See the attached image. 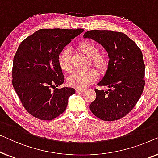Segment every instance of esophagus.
Instances as JSON below:
<instances>
[{
    "instance_id": "34e87169",
    "label": "esophagus",
    "mask_w": 158,
    "mask_h": 158,
    "mask_svg": "<svg viewBox=\"0 0 158 158\" xmlns=\"http://www.w3.org/2000/svg\"><path fill=\"white\" fill-rule=\"evenodd\" d=\"M84 91H85V90L81 89V88H77L76 89V92H77V93H83Z\"/></svg>"
}]
</instances>
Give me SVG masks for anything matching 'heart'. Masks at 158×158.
I'll return each instance as SVG.
<instances>
[{
    "label": "heart",
    "mask_w": 158,
    "mask_h": 158,
    "mask_svg": "<svg viewBox=\"0 0 158 158\" xmlns=\"http://www.w3.org/2000/svg\"><path fill=\"white\" fill-rule=\"evenodd\" d=\"M79 50L88 58L92 59V66L101 74L104 73L109 66L110 60L106 54H99V49L90 42H83L79 44ZM58 63L60 68L66 73L73 69L72 55L69 49H64L58 56ZM96 80V73L94 70L76 71L68 78L69 85L77 88H85Z\"/></svg>",
    "instance_id": "heart-1"
}]
</instances>
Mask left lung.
<instances>
[{
  "label": "left lung",
  "instance_id": "1",
  "mask_svg": "<svg viewBox=\"0 0 158 158\" xmlns=\"http://www.w3.org/2000/svg\"><path fill=\"white\" fill-rule=\"evenodd\" d=\"M83 37L102 45L110 60L104 77L97 84L109 88L95 89L96 98L90 111L101 120L120 119L132 110L143 92L145 66L141 49L122 32L91 30Z\"/></svg>",
  "mask_w": 158,
  "mask_h": 158
}]
</instances>
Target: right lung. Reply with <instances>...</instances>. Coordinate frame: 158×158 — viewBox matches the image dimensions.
Masks as SVG:
<instances>
[{
  "label": "right lung",
  "mask_w": 158,
  "mask_h": 158,
  "mask_svg": "<svg viewBox=\"0 0 158 158\" xmlns=\"http://www.w3.org/2000/svg\"><path fill=\"white\" fill-rule=\"evenodd\" d=\"M83 29H40L26 38L14 57L12 84L25 109L41 120H52L65 111L73 88L64 81L58 56Z\"/></svg>",
  "instance_id": "right-lung-1"
}]
</instances>
